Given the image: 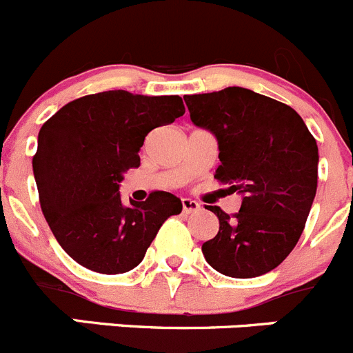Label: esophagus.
<instances>
[{"label": "esophagus", "instance_id": "obj_1", "mask_svg": "<svg viewBox=\"0 0 353 353\" xmlns=\"http://www.w3.org/2000/svg\"><path fill=\"white\" fill-rule=\"evenodd\" d=\"M201 208L199 203H196V201L192 199H187V197H183L182 199V210L183 213H192V211H197Z\"/></svg>", "mask_w": 353, "mask_h": 353}]
</instances>
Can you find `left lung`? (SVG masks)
I'll return each instance as SVG.
<instances>
[{
	"mask_svg": "<svg viewBox=\"0 0 353 353\" xmlns=\"http://www.w3.org/2000/svg\"><path fill=\"white\" fill-rule=\"evenodd\" d=\"M196 126L214 133L220 166L214 179L243 194L241 210L220 220L203 244L220 274L250 279L274 270L293 251L317 192V142L290 105L251 90L229 86L183 97Z\"/></svg>",
	"mask_w": 353,
	"mask_h": 353,
	"instance_id": "obj_1",
	"label": "left lung"
}]
</instances>
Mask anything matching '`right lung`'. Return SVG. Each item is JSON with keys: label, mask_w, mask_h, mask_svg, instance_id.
Wrapping results in <instances>:
<instances>
[{"label": "right lung", "mask_w": 353, "mask_h": 353, "mask_svg": "<svg viewBox=\"0 0 353 353\" xmlns=\"http://www.w3.org/2000/svg\"><path fill=\"white\" fill-rule=\"evenodd\" d=\"M183 114L179 95L112 90L72 100L43 124L32 157L39 204L74 261L99 274L132 270L161 225L182 211V201L164 190L123 206L119 182L140 166L145 137Z\"/></svg>", "instance_id": "right-lung-1"}]
</instances>
